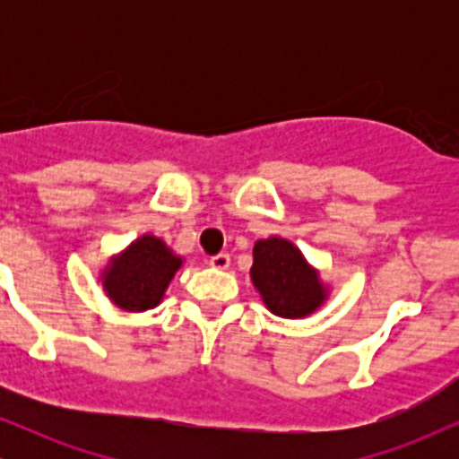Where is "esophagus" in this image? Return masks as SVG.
I'll return each instance as SVG.
<instances>
[{"label":"esophagus","mask_w":459,"mask_h":459,"mask_svg":"<svg viewBox=\"0 0 459 459\" xmlns=\"http://www.w3.org/2000/svg\"><path fill=\"white\" fill-rule=\"evenodd\" d=\"M209 265L215 267V270H226V267L230 265V256L224 255V252H220V255L209 256Z\"/></svg>","instance_id":"obj_1"}]
</instances>
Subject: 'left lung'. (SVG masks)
Listing matches in <instances>:
<instances>
[{"label":"left lung","mask_w":459,"mask_h":459,"mask_svg":"<svg viewBox=\"0 0 459 459\" xmlns=\"http://www.w3.org/2000/svg\"><path fill=\"white\" fill-rule=\"evenodd\" d=\"M252 255V282L273 315L299 319L321 307L325 287L291 241L281 237L259 239Z\"/></svg>","instance_id":"left-lung-1"}]
</instances>
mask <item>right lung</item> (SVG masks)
Masks as SVG:
<instances>
[{
  "instance_id": "right-lung-1",
  "label": "right lung",
  "mask_w": 459,
  "mask_h": 459,
  "mask_svg": "<svg viewBox=\"0 0 459 459\" xmlns=\"http://www.w3.org/2000/svg\"><path fill=\"white\" fill-rule=\"evenodd\" d=\"M181 263V256L172 255L161 239L144 235L109 263L103 287L116 307L134 313L155 308Z\"/></svg>"
}]
</instances>
